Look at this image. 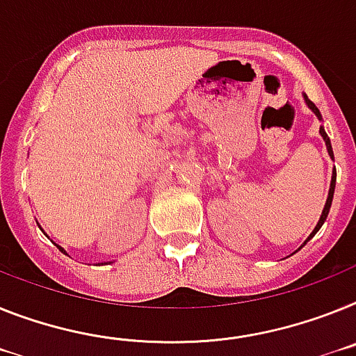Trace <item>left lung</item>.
<instances>
[{"mask_svg":"<svg viewBox=\"0 0 356 356\" xmlns=\"http://www.w3.org/2000/svg\"><path fill=\"white\" fill-rule=\"evenodd\" d=\"M306 103H307V106H309V108H312L313 112H315V115H316V118L321 119V112H318V108H316V106H315V103H312V101L307 99V97H306ZM321 136L324 137L325 146H327V152H330V155H331V157H333V150H331V141H330V137H327V134L324 132V128H322V127H321ZM335 183H337V172H333V177H331V186H330V193H327V201H325L324 210H322L321 220H318V224H316V226H315V229H313V234L309 235V237H307V241H309V238H312L313 235H315L316 232H318V229L322 228V224H324V220L327 219V213H330V208H331V201H333V193H335ZM307 241H306V243H307Z\"/></svg>","mask_w":356,"mask_h":356,"instance_id":"1","label":"left lung"}]
</instances>
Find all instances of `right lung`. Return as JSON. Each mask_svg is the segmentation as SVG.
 I'll return each mask as SVG.
<instances>
[{
    "mask_svg": "<svg viewBox=\"0 0 356 356\" xmlns=\"http://www.w3.org/2000/svg\"><path fill=\"white\" fill-rule=\"evenodd\" d=\"M58 248H59V246H58ZM59 250H61V252H63V253H65V250H63V248H59Z\"/></svg>",
    "mask_w": 356,
    "mask_h": 356,
    "instance_id": "obj_1",
    "label": "right lung"
}]
</instances>
